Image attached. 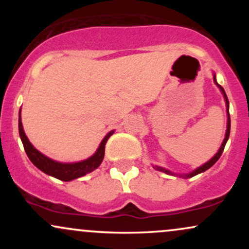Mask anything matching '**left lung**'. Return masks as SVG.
I'll list each match as a JSON object with an SVG mask.
<instances>
[{"instance_id": "8db88e82", "label": "left lung", "mask_w": 249, "mask_h": 249, "mask_svg": "<svg viewBox=\"0 0 249 249\" xmlns=\"http://www.w3.org/2000/svg\"><path fill=\"white\" fill-rule=\"evenodd\" d=\"M213 79H214V83H215V84H216V87H218V88L220 89V91H221V93H222V95H224V98H225V102H226V112H227V130H226L225 139H224V142H222V144H221V146H220L219 151H218V152H216V154H215V156L213 157L212 159H210V160H208L207 162H205L204 165H201V166H199L198 168H196V170L192 171V172H191V173L184 174V176H179V177H182V178H192V177L196 176V174H199V173H202V172H205V171L208 170V168H210V167H212L213 165L215 164L216 161H218V159L220 158V156H221L222 152H224V148H225V145H226V142H227L228 138H230V132H231L230 102H228V98H227V96H226V92H225L224 88H222L221 85H219V84H218V82H216V78H215V73H213ZM154 168H156V170H158V171H161V172H164V173H166V174H171V176H174V173H173V172H171V171H168V170H166V168H164V167L154 166Z\"/></svg>"}]
</instances>
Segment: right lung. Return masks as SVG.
I'll return each mask as SVG.
<instances>
[{
  "label": "right lung",
  "mask_w": 249,
  "mask_h": 249,
  "mask_svg": "<svg viewBox=\"0 0 249 249\" xmlns=\"http://www.w3.org/2000/svg\"><path fill=\"white\" fill-rule=\"evenodd\" d=\"M18 132L19 137H21V141L23 142L25 153L29 157L30 161L33 162L38 170H41L42 172L48 174V176H51L53 177V178L62 180V181H71V180L77 179L79 178V177H83L85 176V174L92 172V171H95L96 168L102 164L103 159H104L105 144H107V139L112 136L115 131H110V132L104 137V139L101 142L99 147L97 148V151L93 156L85 159V160L78 162L56 161L53 160V159L48 158L47 156H44V154L39 152L38 150H36L24 133L23 125H22L21 122V110H19L18 115Z\"/></svg>",
  "instance_id": "add662e5"
}]
</instances>
